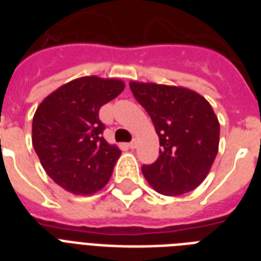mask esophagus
I'll list each match as a JSON object with an SVG mask.
<instances>
[{"mask_svg":"<svg viewBox=\"0 0 261 261\" xmlns=\"http://www.w3.org/2000/svg\"><path fill=\"white\" fill-rule=\"evenodd\" d=\"M127 146L130 147V149H135V147H137V142H135V141H133V142L128 143V145H127Z\"/></svg>","mask_w":261,"mask_h":261,"instance_id":"esophagus-1","label":"esophagus"}]
</instances>
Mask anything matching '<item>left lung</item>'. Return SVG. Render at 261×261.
<instances>
[{
  "instance_id": "left-lung-1",
  "label": "left lung",
  "mask_w": 261,
  "mask_h": 261,
  "mask_svg": "<svg viewBox=\"0 0 261 261\" xmlns=\"http://www.w3.org/2000/svg\"><path fill=\"white\" fill-rule=\"evenodd\" d=\"M160 138V155L142 173L159 194L177 196L206 178L219 145V122L210 102L194 90L131 81Z\"/></svg>"
}]
</instances>
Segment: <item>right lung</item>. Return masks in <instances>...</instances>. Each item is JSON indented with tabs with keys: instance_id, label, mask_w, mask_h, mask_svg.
I'll use <instances>...</instances> for the list:
<instances>
[{
	"instance_id": "1",
	"label": "right lung",
	"mask_w": 261,
	"mask_h": 261,
	"mask_svg": "<svg viewBox=\"0 0 261 261\" xmlns=\"http://www.w3.org/2000/svg\"><path fill=\"white\" fill-rule=\"evenodd\" d=\"M124 89L116 79L81 77L48 94L32 120V145L46 173L63 190L90 195L110 180L120 157L102 138L98 111Z\"/></svg>"
}]
</instances>
